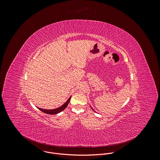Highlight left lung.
<instances>
[{"mask_svg":"<svg viewBox=\"0 0 160 160\" xmlns=\"http://www.w3.org/2000/svg\"><path fill=\"white\" fill-rule=\"evenodd\" d=\"M91 109H92V111H94V112H96V111H94V109H92V107H91Z\"/></svg>","mask_w":160,"mask_h":160,"instance_id":"1","label":"left lung"}]
</instances>
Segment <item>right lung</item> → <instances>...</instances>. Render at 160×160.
<instances>
[{
  "label": "right lung",
  "instance_id": "obj_1",
  "mask_svg": "<svg viewBox=\"0 0 160 160\" xmlns=\"http://www.w3.org/2000/svg\"><path fill=\"white\" fill-rule=\"evenodd\" d=\"M71 96L69 97V98L67 100V101L64 103L62 106H61L59 108H55V109H42V108H38L39 110H41V111H42L44 113H46V114H57L61 112H62L63 110H64V109L68 106L70 100H71Z\"/></svg>",
  "mask_w": 160,
  "mask_h": 160
}]
</instances>
